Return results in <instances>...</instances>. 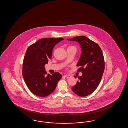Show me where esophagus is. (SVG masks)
Masks as SVG:
<instances>
[{
  "instance_id": "34e87169",
  "label": "esophagus",
  "mask_w": 128,
  "mask_h": 128,
  "mask_svg": "<svg viewBox=\"0 0 128 128\" xmlns=\"http://www.w3.org/2000/svg\"><path fill=\"white\" fill-rule=\"evenodd\" d=\"M64 76L66 77V78H70V77L71 76L70 75V74H65Z\"/></svg>"
}]
</instances>
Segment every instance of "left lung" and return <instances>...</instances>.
Segmentation results:
<instances>
[{"label": "left lung", "instance_id": "8db88e82", "mask_svg": "<svg viewBox=\"0 0 128 128\" xmlns=\"http://www.w3.org/2000/svg\"><path fill=\"white\" fill-rule=\"evenodd\" d=\"M67 40L77 42L82 48L77 66L80 67L77 71H81L82 75L78 77L79 80L72 90L80 96L89 95L98 87L104 73L105 63L102 51L98 44L84 36Z\"/></svg>", "mask_w": 128, "mask_h": 128}]
</instances>
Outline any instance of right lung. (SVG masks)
<instances>
[{
	"mask_svg": "<svg viewBox=\"0 0 128 128\" xmlns=\"http://www.w3.org/2000/svg\"><path fill=\"white\" fill-rule=\"evenodd\" d=\"M63 38H42L27 48L23 62L22 76L27 87L34 95L44 97L54 90L62 78L60 73L47 74L45 64L52 56L55 45Z\"/></svg>",
	"mask_w": 128,
	"mask_h": 128,
	"instance_id": "1",
	"label": "right lung"
}]
</instances>
